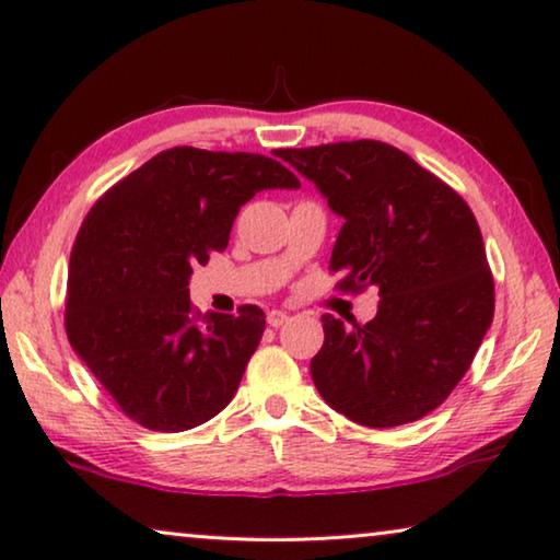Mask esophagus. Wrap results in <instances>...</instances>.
I'll use <instances>...</instances> for the list:
<instances>
[{
	"mask_svg": "<svg viewBox=\"0 0 560 560\" xmlns=\"http://www.w3.org/2000/svg\"><path fill=\"white\" fill-rule=\"evenodd\" d=\"M287 322H289V314L281 312V308H271V312L266 314V324L273 326V328H279V326H283Z\"/></svg>",
	"mask_w": 560,
	"mask_h": 560,
	"instance_id": "1",
	"label": "esophagus"
}]
</instances>
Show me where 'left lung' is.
Wrapping results in <instances>:
<instances>
[{"mask_svg":"<svg viewBox=\"0 0 560 560\" xmlns=\"http://www.w3.org/2000/svg\"><path fill=\"white\" fill-rule=\"evenodd\" d=\"M343 219L328 269L378 289L369 324L324 314L312 378L369 429L423 419L446 401L493 322V277L468 203L384 141L279 149Z\"/></svg>","mask_w":560,"mask_h":560,"instance_id":"left-lung-1","label":"left lung"}]
</instances>
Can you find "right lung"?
<instances>
[{
    "mask_svg": "<svg viewBox=\"0 0 560 560\" xmlns=\"http://www.w3.org/2000/svg\"><path fill=\"white\" fill-rule=\"evenodd\" d=\"M299 186L277 159L174 147L94 203L69 259L65 324L77 357L129 419L176 433L232 401L264 312L197 314L191 269L224 252L248 199Z\"/></svg>",
    "mask_w": 560,
    "mask_h": 560,
    "instance_id": "right-lung-1",
    "label": "right lung"
}]
</instances>
